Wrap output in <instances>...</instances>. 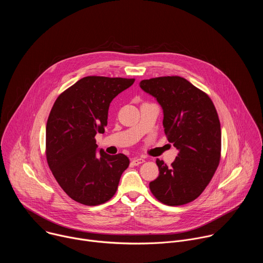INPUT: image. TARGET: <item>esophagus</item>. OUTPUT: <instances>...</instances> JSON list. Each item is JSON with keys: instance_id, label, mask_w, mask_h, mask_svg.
Returning a JSON list of instances; mask_svg holds the SVG:
<instances>
[{"instance_id": "34e87169", "label": "esophagus", "mask_w": 263, "mask_h": 263, "mask_svg": "<svg viewBox=\"0 0 263 263\" xmlns=\"http://www.w3.org/2000/svg\"><path fill=\"white\" fill-rule=\"evenodd\" d=\"M145 160L143 159V158H141V157H137V158H134L133 160H132V164L133 165H139V164H141V163H143Z\"/></svg>"}]
</instances>
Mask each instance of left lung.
Masks as SVG:
<instances>
[{"instance_id": "obj_1", "label": "left lung", "mask_w": 263, "mask_h": 263, "mask_svg": "<svg viewBox=\"0 0 263 263\" xmlns=\"http://www.w3.org/2000/svg\"><path fill=\"white\" fill-rule=\"evenodd\" d=\"M139 86L162 107L164 133L179 151L171 166L156 160L159 176L149 190L165 205L190 203L204 192L220 160L216 109L207 93L179 76L142 80Z\"/></svg>"}]
</instances>
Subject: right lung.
<instances>
[{
  "label": "right lung",
  "mask_w": 263,
  "mask_h": 263,
  "mask_svg": "<svg viewBox=\"0 0 263 263\" xmlns=\"http://www.w3.org/2000/svg\"><path fill=\"white\" fill-rule=\"evenodd\" d=\"M135 79L88 76L64 90L55 101L46 128L49 167L73 201L96 206L117 193L129 158L124 154L97 155L96 134L104 133L111 101Z\"/></svg>",
  "instance_id": "1"
}]
</instances>
